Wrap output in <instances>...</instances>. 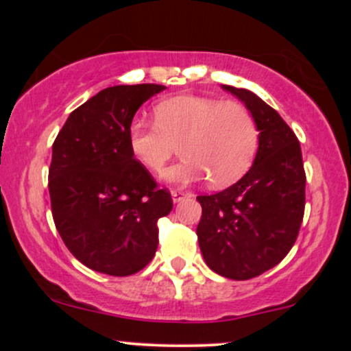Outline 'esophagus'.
Returning a JSON list of instances; mask_svg holds the SVG:
<instances>
[{"instance_id":"obj_1","label":"esophagus","mask_w":351,"mask_h":351,"mask_svg":"<svg viewBox=\"0 0 351 351\" xmlns=\"http://www.w3.org/2000/svg\"><path fill=\"white\" fill-rule=\"evenodd\" d=\"M171 196H173V201H175V203H180V201L191 198L193 195L189 191H183V189L175 188V189H171Z\"/></svg>"}]
</instances>
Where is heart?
<instances>
[{"instance_id": "obj_1", "label": "heart", "mask_w": 351, "mask_h": 351, "mask_svg": "<svg viewBox=\"0 0 351 351\" xmlns=\"http://www.w3.org/2000/svg\"><path fill=\"white\" fill-rule=\"evenodd\" d=\"M183 160L165 173L173 183L204 180L228 186L249 170L259 148L256 117L244 104L180 95L155 107V122L134 120L128 147L145 170L160 173L178 150Z\"/></svg>"}]
</instances>
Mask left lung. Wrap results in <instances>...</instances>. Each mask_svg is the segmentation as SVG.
Returning a JSON list of instances; mask_svg holds the SVG:
<instances>
[{"label": "left lung", "instance_id": "left-lung-1", "mask_svg": "<svg viewBox=\"0 0 351 351\" xmlns=\"http://www.w3.org/2000/svg\"><path fill=\"white\" fill-rule=\"evenodd\" d=\"M243 100L259 127L256 160L237 183L198 196L203 215L198 243L204 261L219 276L247 280L287 256L305 211V170L292 128L251 90L223 86Z\"/></svg>", "mask_w": 351, "mask_h": 351}]
</instances>
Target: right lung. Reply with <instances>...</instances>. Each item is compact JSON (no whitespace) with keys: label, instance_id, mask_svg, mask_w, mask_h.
Wrapping results in <instances>:
<instances>
[{"label":"right lung","instance_id":"right-lung-1","mask_svg":"<svg viewBox=\"0 0 351 351\" xmlns=\"http://www.w3.org/2000/svg\"><path fill=\"white\" fill-rule=\"evenodd\" d=\"M158 84L115 86L75 108L52 143L51 209L75 259L115 277L142 271L158 247L173 199L128 147V127Z\"/></svg>","mask_w":351,"mask_h":351}]
</instances>
